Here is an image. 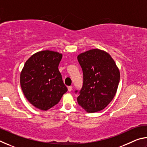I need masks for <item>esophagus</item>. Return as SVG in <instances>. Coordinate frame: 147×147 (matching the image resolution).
<instances>
[{
    "label": "esophagus",
    "mask_w": 147,
    "mask_h": 147,
    "mask_svg": "<svg viewBox=\"0 0 147 147\" xmlns=\"http://www.w3.org/2000/svg\"><path fill=\"white\" fill-rule=\"evenodd\" d=\"M72 89H73V87H72V86H69L68 87V91L69 92H71L72 91Z\"/></svg>",
    "instance_id": "esophagus-1"
}]
</instances>
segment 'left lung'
I'll list each match as a JSON object with an SVG mask.
<instances>
[{
	"label": "left lung",
	"mask_w": 147,
	"mask_h": 147,
	"mask_svg": "<svg viewBox=\"0 0 147 147\" xmlns=\"http://www.w3.org/2000/svg\"><path fill=\"white\" fill-rule=\"evenodd\" d=\"M83 71V86L77 102L88 113L102 110L113 100L117 90L120 73L108 53L91 49L78 56Z\"/></svg>",
	"instance_id": "obj_1"
}]
</instances>
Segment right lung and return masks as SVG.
I'll list each match as a JSON object with an SVG mask.
<instances>
[{
    "label": "right lung",
    "mask_w": 147,
    "mask_h": 147,
    "mask_svg": "<svg viewBox=\"0 0 147 147\" xmlns=\"http://www.w3.org/2000/svg\"><path fill=\"white\" fill-rule=\"evenodd\" d=\"M61 58L57 52H38L26 61L21 71L20 82L24 96L41 110L55 106L67 91L58 69Z\"/></svg>",
    "instance_id": "obj_1"
}]
</instances>
